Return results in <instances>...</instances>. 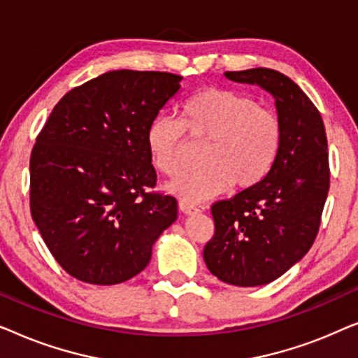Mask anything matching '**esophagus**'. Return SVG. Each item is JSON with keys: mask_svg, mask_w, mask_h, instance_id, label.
I'll use <instances>...</instances> for the list:
<instances>
[{"mask_svg": "<svg viewBox=\"0 0 358 358\" xmlns=\"http://www.w3.org/2000/svg\"><path fill=\"white\" fill-rule=\"evenodd\" d=\"M179 208L180 212L184 213H197V212H203L205 207L203 205H197V203H192V202H179Z\"/></svg>", "mask_w": 358, "mask_h": 358, "instance_id": "1", "label": "esophagus"}]
</instances>
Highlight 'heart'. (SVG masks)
<instances>
[{
	"label": "heart",
	"mask_w": 358,
	"mask_h": 358,
	"mask_svg": "<svg viewBox=\"0 0 358 358\" xmlns=\"http://www.w3.org/2000/svg\"><path fill=\"white\" fill-rule=\"evenodd\" d=\"M204 143L202 169L171 185L180 197L205 200L229 187H256L271 174L280 156V117L252 97L224 87H205L179 107V120L158 115L146 129V150L153 168L166 178L185 169V135Z\"/></svg>",
	"instance_id": "obj_1"
}]
</instances>
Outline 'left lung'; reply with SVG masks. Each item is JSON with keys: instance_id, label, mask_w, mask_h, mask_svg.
I'll list each match as a JSON object with an SVG mask.
<instances>
[{"instance_id": "8db88e82", "label": "left lung", "mask_w": 358, "mask_h": 358, "mask_svg": "<svg viewBox=\"0 0 358 358\" xmlns=\"http://www.w3.org/2000/svg\"><path fill=\"white\" fill-rule=\"evenodd\" d=\"M224 76L275 97L283 145L261 184L212 205L215 233L203 259L229 285H266L300 261L320 231L331 176L324 122L310 97L280 71L252 68Z\"/></svg>"}]
</instances>
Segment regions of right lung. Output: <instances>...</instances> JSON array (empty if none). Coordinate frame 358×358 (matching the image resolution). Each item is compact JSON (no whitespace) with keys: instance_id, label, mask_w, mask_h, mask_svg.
<instances>
[{"instance_id":"obj_1","label":"right lung","mask_w":358,"mask_h":358,"mask_svg":"<svg viewBox=\"0 0 358 358\" xmlns=\"http://www.w3.org/2000/svg\"><path fill=\"white\" fill-rule=\"evenodd\" d=\"M182 76L117 70L73 87L53 107L31 153V215L65 272L115 285L148 266L178 218L173 195L148 192L156 171L146 129Z\"/></svg>"}]
</instances>
